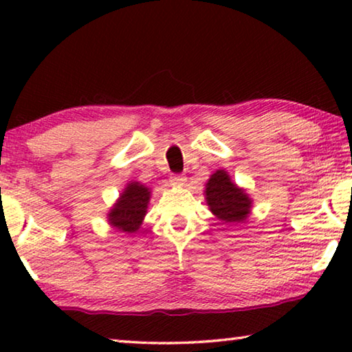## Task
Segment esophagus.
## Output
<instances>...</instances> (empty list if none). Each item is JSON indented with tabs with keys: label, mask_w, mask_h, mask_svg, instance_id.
I'll use <instances>...</instances> for the list:
<instances>
[{
	"label": "esophagus",
	"mask_w": 352,
	"mask_h": 352,
	"mask_svg": "<svg viewBox=\"0 0 352 352\" xmlns=\"http://www.w3.org/2000/svg\"><path fill=\"white\" fill-rule=\"evenodd\" d=\"M172 183L177 184V186H183V184L186 183V177H184V175H174V177H172Z\"/></svg>",
	"instance_id": "1"
}]
</instances>
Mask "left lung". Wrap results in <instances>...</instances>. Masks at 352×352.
<instances>
[{"label":"left lung","instance_id":"obj_1","mask_svg":"<svg viewBox=\"0 0 352 352\" xmlns=\"http://www.w3.org/2000/svg\"><path fill=\"white\" fill-rule=\"evenodd\" d=\"M205 199L211 212L223 223H242L248 217L252 199L225 170H216L206 183Z\"/></svg>","mask_w":352,"mask_h":352}]
</instances>
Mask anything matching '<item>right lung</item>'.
Instances as JSON below:
<instances>
[{"label":"right lung","mask_w":352,"mask_h":352,"mask_svg":"<svg viewBox=\"0 0 352 352\" xmlns=\"http://www.w3.org/2000/svg\"><path fill=\"white\" fill-rule=\"evenodd\" d=\"M148 200L151 189L138 182L129 183L109 212V223L122 233H136L144 220Z\"/></svg>","instance_id":"obj_1"}]
</instances>
